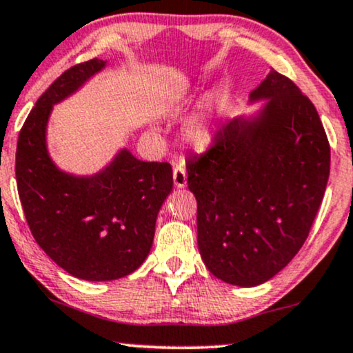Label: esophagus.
<instances>
[{
  "label": "esophagus",
  "mask_w": 353,
  "mask_h": 353,
  "mask_svg": "<svg viewBox=\"0 0 353 353\" xmlns=\"http://www.w3.org/2000/svg\"><path fill=\"white\" fill-rule=\"evenodd\" d=\"M173 181H175L176 188H185L186 186V170L185 167L176 165L173 170Z\"/></svg>",
  "instance_id": "obj_1"
}]
</instances>
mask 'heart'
<instances>
[{"instance_id": "obj_1", "label": "heart", "mask_w": 353, "mask_h": 353, "mask_svg": "<svg viewBox=\"0 0 353 353\" xmlns=\"http://www.w3.org/2000/svg\"><path fill=\"white\" fill-rule=\"evenodd\" d=\"M186 141L196 149H208L216 139V128L210 125L209 121L198 118V120L191 121L186 128Z\"/></svg>"}]
</instances>
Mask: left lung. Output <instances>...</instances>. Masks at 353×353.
<instances>
[{
    "mask_svg": "<svg viewBox=\"0 0 353 353\" xmlns=\"http://www.w3.org/2000/svg\"><path fill=\"white\" fill-rule=\"evenodd\" d=\"M250 99H269L256 120L216 131L188 160V188L198 201V246L217 279L254 287L295 258L326 191L331 148L311 100L271 71Z\"/></svg>",
    "mask_w": 353,
    "mask_h": 353,
    "instance_id": "left-lung-1",
    "label": "left lung"
}]
</instances>
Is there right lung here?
Segmentation results:
<instances>
[{
  "label": "right lung",
  "instance_id": "add662e5",
  "mask_svg": "<svg viewBox=\"0 0 353 353\" xmlns=\"http://www.w3.org/2000/svg\"><path fill=\"white\" fill-rule=\"evenodd\" d=\"M103 66L94 58L54 79L22 125L16 150L17 191L35 241L71 276L97 282L125 277L144 263L173 186L170 163L143 162L126 149L89 178L59 172L48 157L45 130L53 103Z\"/></svg>",
  "mask_w": 353,
  "mask_h": 353
}]
</instances>
